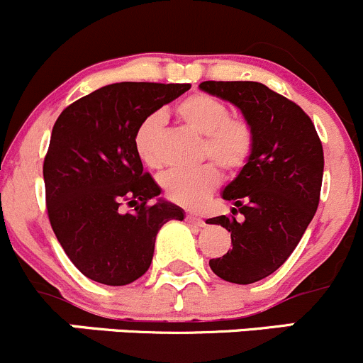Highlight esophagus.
<instances>
[{"label": "esophagus", "instance_id": "34e87169", "mask_svg": "<svg viewBox=\"0 0 363 363\" xmlns=\"http://www.w3.org/2000/svg\"><path fill=\"white\" fill-rule=\"evenodd\" d=\"M185 220L186 222H190V224H194V225H197V228H203L204 225V220L201 217H196V215H192V213H186L185 215Z\"/></svg>", "mask_w": 363, "mask_h": 363}]
</instances>
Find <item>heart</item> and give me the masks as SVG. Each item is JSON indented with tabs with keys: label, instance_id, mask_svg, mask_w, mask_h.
I'll use <instances>...</instances> for the list:
<instances>
[{
	"label": "heart",
	"instance_id": "heart-1",
	"mask_svg": "<svg viewBox=\"0 0 363 363\" xmlns=\"http://www.w3.org/2000/svg\"><path fill=\"white\" fill-rule=\"evenodd\" d=\"M174 113L182 123L203 134V159H211L229 174L238 173L249 164L254 152L252 125L243 116L229 114V107L220 99L208 93H194L178 102ZM162 130L164 116L160 113L146 116L135 130V153L150 169L162 166ZM218 183L220 173L211 162L201 164L194 169H173L160 178V186L167 199L189 208L199 206Z\"/></svg>",
	"mask_w": 363,
	"mask_h": 363
}]
</instances>
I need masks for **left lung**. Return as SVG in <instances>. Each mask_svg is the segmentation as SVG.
Returning <instances> with one entry per match:
<instances>
[{
  "mask_svg": "<svg viewBox=\"0 0 363 363\" xmlns=\"http://www.w3.org/2000/svg\"><path fill=\"white\" fill-rule=\"evenodd\" d=\"M199 88L235 104L252 125V157L222 192L244 220L232 215L206 220L231 233L233 249L210 259L213 274L233 284H252L286 263L318 210L321 139L302 107L261 82L204 81Z\"/></svg>",
  "mask_w": 363,
  "mask_h": 363,
  "instance_id": "1",
  "label": "left lung"
}]
</instances>
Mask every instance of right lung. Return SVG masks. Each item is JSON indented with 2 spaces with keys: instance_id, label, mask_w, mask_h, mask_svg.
<instances>
[{
  "instance_id": "obj_1",
  "label": "right lung",
  "mask_w": 363,
  "mask_h": 363,
  "mask_svg": "<svg viewBox=\"0 0 363 363\" xmlns=\"http://www.w3.org/2000/svg\"><path fill=\"white\" fill-rule=\"evenodd\" d=\"M190 84L116 82L75 100L56 120L44 159L45 206L68 259L82 275L125 286L146 274L155 238L182 208L159 201L134 148L139 123ZM123 203L135 206L123 212Z\"/></svg>"
}]
</instances>
